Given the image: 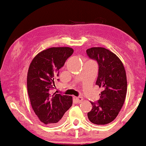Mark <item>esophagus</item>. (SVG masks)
I'll use <instances>...</instances> for the list:
<instances>
[{
  "instance_id": "obj_1",
  "label": "esophagus",
  "mask_w": 146,
  "mask_h": 146,
  "mask_svg": "<svg viewBox=\"0 0 146 146\" xmlns=\"http://www.w3.org/2000/svg\"><path fill=\"white\" fill-rule=\"evenodd\" d=\"M75 100L77 103H80L83 100V98L81 96H78V97H75Z\"/></svg>"
}]
</instances>
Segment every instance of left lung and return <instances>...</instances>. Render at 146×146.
<instances>
[{
  "label": "left lung",
  "mask_w": 146,
  "mask_h": 146,
  "mask_svg": "<svg viewBox=\"0 0 146 146\" xmlns=\"http://www.w3.org/2000/svg\"><path fill=\"white\" fill-rule=\"evenodd\" d=\"M86 53L90 59L97 62L96 85L103 89L100 99L96 102H91L93 108L87 116L94 124H108L117 116L126 97L127 82L124 66L117 55L104 48H91Z\"/></svg>",
  "instance_id": "obj_1"
}]
</instances>
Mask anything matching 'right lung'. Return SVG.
Instances as JSON below:
<instances>
[{
	"label": "right lung",
	"mask_w": 146,
	"mask_h": 146,
	"mask_svg": "<svg viewBox=\"0 0 146 146\" xmlns=\"http://www.w3.org/2000/svg\"><path fill=\"white\" fill-rule=\"evenodd\" d=\"M68 47L50 48L35 56L27 73V91L31 106L40 121L48 125H57L72 104L71 96L51 95L50 89L59 76V69L72 55Z\"/></svg>",
	"instance_id": "1"
}]
</instances>
